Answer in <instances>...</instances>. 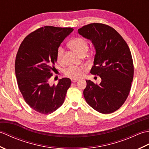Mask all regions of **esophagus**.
<instances>
[{
  "label": "esophagus",
  "mask_w": 149,
  "mask_h": 149,
  "mask_svg": "<svg viewBox=\"0 0 149 149\" xmlns=\"http://www.w3.org/2000/svg\"><path fill=\"white\" fill-rule=\"evenodd\" d=\"M72 83H76V82H77L79 80L78 79H71Z\"/></svg>",
  "instance_id": "1"
}]
</instances>
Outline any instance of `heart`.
<instances>
[{
    "label": "heart",
    "instance_id": "heart-1",
    "mask_svg": "<svg viewBox=\"0 0 149 149\" xmlns=\"http://www.w3.org/2000/svg\"><path fill=\"white\" fill-rule=\"evenodd\" d=\"M69 47L81 56L85 54L88 50V43L87 41L83 38L77 37L73 38L68 43ZM63 54H64V49L63 47L60 46L57 50L56 58L57 61L59 63H62ZM86 67L84 66H70L65 72L66 75L69 77L77 79L83 76L84 72L86 70Z\"/></svg>",
    "mask_w": 149,
    "mask_h": 149
}]
</instances>
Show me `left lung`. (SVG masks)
<instances>
[{
    "label": "left lung",
    "mask_w": 149,
    "mask_h": 149,
    "mask_svg": "<svg viewBox=\"0 0 149 149\" xmlns=\"http://www.w3.org/2000/svg\"><path fill=\"white\" fill-rule=\"evenodd\" d=\"M78 33L92 42L95 55L90 73L102 79L99 84L86 80L84 99L97 111L111 113L123 105L130 92L134 75L130 49L122 36L106 24H88Z\"/></svg>",
    "instance_id": "obj_1"
}]
</instances>
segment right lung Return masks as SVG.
I'll list each match as a JSON object with an SVG mask.
<instances>
[{
  "label": "right lung",
  "instance_id": "add662e5",
  "mask_svg": "<svg viewBox=\"0 0 149 149\" xmlns=\"http://www.w3.org/2000/svg\"><path fill=\"white\" fill-rule=\"evenodd\" d=\"M70 27L45 26L25 38L15 59L17 84L26 102L43 115L55 111L64 102L71 80L64 77L50 86L49 79L56 69L58 48L73 31Z\"/></svg>",
  "mask_w": 149,
  "mask_h": 149
}]
</instances>
